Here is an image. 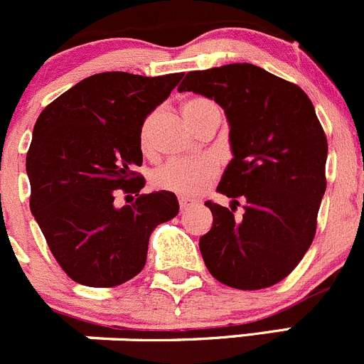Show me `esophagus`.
<instances>
[{
    "label": "esophagus",
    "mask_w": 364,
    "mask_h": 364,
    "mask_svg": "<svg viewBox=\"0 0 364 364\" xmlns=\"http://www.w3.org/2000/svg\"><path fill=\"white\" fill-rule=\"evenodd\" d=\"M178 205H181V212H183V210H187L191 205H193V201L187 200V198H181V200H178Z\"/></svg>",
    "instance_id": "1"
}]
</instances>
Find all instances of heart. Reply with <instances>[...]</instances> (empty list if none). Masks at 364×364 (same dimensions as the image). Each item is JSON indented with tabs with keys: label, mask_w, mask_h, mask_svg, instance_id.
<instances>
[{
	"label": "heart",
	"mask_w": 364,
	"mask_h": 364,
	"mask_svg": "<svg viewBox=\"0 0 364 364\" xmlns=\"http://www.w3.org/2000/svg\"><path fill=\"white\" fill-rule=\"evenodd\" d=\"M182 117L193 129L210 120H221V109L207 97H191L183 100ZM157 114L150 113L139 127V149L149 156L152 152V132ZM218 177V164L210 159L170 161L157 168L152 175V183L161 191L175 193L178 196L194 198L203 193Z\"/></svg>",
	"instance_id": "obj_1"
}]
</instances>
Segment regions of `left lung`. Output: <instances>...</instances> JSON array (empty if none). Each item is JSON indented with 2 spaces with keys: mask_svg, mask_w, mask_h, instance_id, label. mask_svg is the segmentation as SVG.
Listing matches in <instances>:
<instances>
[{
  "mask_svg": "<svg viewBox=\"0 0 364 364\" xmlns=\"http://www.w3.org/2000/svg\"><path fill=\"white\" fill-rule=\"evenodd\" d=\"M178 92L214 99L230 124L233 159L207 201L212 228L200 251L218 282L260 290L285 279L313 242L326 193L327 139L303 90L251 63L187 72ZM242 204V218L232 215Z\"/></svg>",
  "mask_w": 364,
  "mask_h": 364,
  "instance_id": "left-lung-1",
  "label": "left lung"
}]
</instances>
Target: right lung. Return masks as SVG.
Masks as SVG:
<instances>
[{
  "label": "right lung",
  "instance_id": "obj_1",
  "mask_svg": "<svg viewBox=\"0 0 364 364\" xmlns=\"http://www.w3.org/2000/svg\"><path fill=\"white\" fill-rule=\"evenodd\" d=\"M182 75H90L38 117L26 156L30 208L53 257L75 283L107 289L134 278L145 267L156 226L178 214L173 193L139 194L145 178L132 170L143 163V120ZM118 188L136 200L117 208Z\"/></svg>",
  "mask_w": 364,
  "mask_h": 364
}]
</instances>
